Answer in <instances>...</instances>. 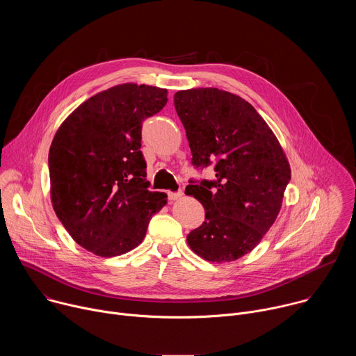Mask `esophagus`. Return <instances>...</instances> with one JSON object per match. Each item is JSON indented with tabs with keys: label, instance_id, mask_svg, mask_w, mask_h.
<instances>
[{
	"label": "esophagus",
	"instance_id": "34e87169",
	"mask_svg": "<svg viewBox=\"0 0 356 356\" xmlns=\"http://www.w3.org/2000/svg\"><path fill=\"white\" fill-rule=\"evenodd\" d=\"M168 194H169V200H172V201H176V200L183 197V191L181 190H179L176 193H168Z\"/></svg>",
	"mask_w": 356,
	"mask_h": 356
}]
</instances>
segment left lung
Returning <instances> with one entry per match:
<instances>
[{
    "instance_id": "left-lung-1",
    "label": "left lung",
    "mask_w": 356,
    "mask_h": 356,
    "mask_svg": "<svg viewBox=\"0 0 356 356\" xmlns=\"http://www.w3.org/2000/svg\"><path fill=\"white\" fill-rule=\"evenodd\" d=\"M195 168L214 165L216 180H190L186 194L206 210L187 235L202 259L234 262L255 248L277 218L291 170L276 135L248 101L206 87L175 94Z\"/></svg>"
}]
</instances>
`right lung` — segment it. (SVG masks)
Listing matches in <instances>:
<instances>
[{"label":"right lung","instance_id":"1","mask_svg":"<svg viewBox=\"0 0 356 356\" xmlns=\"http://www.w3.org/2000/svg\"><path fill=\"white\" fill-rule=\"evenodd\" d=\"M168 103V90L125 83L97 92L59 127L49 149L54 210L84 249L113 258L136 248L168 194L149 191L142 121Z\"/></svg>","mask_w":356,"mask_h":356}]
</instances>
